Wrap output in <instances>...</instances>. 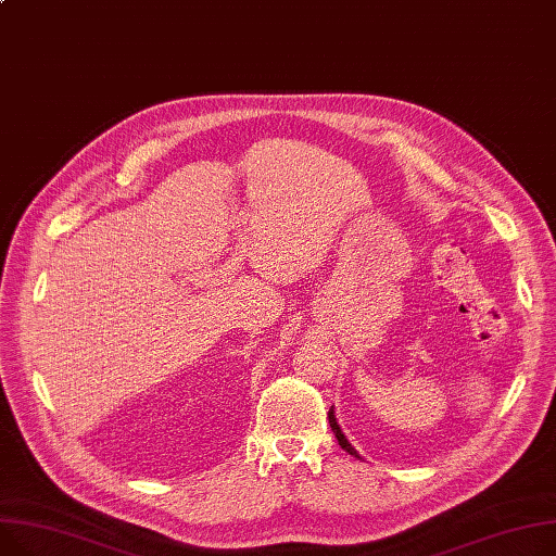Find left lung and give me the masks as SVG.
Masks as SVG:
<instances>
[{"label":"left lung","instance_id":"left-lung-1","mask_svg":"<svg viewBox=\"0 0 556 556\" xmlns=\"http://www.w3.org/2000/svg\"><path fill=\"white\" fill-rule=\"evenodd\" d=\"M332 409H336V406H330V409H328V422H330L332 433H336V438H338V442H340V447H342L344 452H349L351 456L362 458V456L357 454V450H355V447L351 445V442H349V438L344 435V431H342V427H340V422H338V418H336V412H332Z\"/></svg>","mask_w":556,"mask_h":556}]
</instances>
